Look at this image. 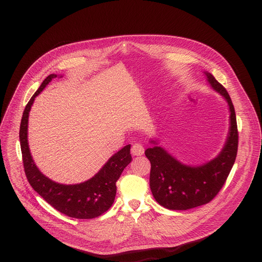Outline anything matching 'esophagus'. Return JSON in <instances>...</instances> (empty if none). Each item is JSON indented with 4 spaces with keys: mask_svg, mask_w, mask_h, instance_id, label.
Listing matches in <instances>:
<instances>
[{
    "mask_svg": "<svg viewBox=\"0 0 262 262\" xmlns=\"http://www.w3.org/2000/svg\"><path fill=\"white\" fill-rule=\"evenodd\" d=\"M130 152L134 156H141L144 154V147L140 143H135L132 146Z\"/></svg>",
    "mask_w": 262,
    "mask_h": 262,
    "instance_id": "34e87169",
    "label": "esophagus"
}]
</instances>
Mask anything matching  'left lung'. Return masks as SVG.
<instances>
[{
	"label": "left lung",
	"mask_w": 262,
	"mask_h": 262,
	"mask_svg": "<svg viewBox=\"0 0 262 262\" xmlns=\"http://www.w3.org/2000/svg\"><path fill=\"white\" fill-rule=\"evenodd\" d=\"M204 74L207 84L228 105L229 127L220 153L209 161L190 166L170 154L155 138L149 139L153 146L145 150L150 162V191L156 202L170 210H187L209 203L223 187L237 156V120L230 96L212 74Z\"/></svg>",
	"instance_id": "8db88e82"
}]
</instances>
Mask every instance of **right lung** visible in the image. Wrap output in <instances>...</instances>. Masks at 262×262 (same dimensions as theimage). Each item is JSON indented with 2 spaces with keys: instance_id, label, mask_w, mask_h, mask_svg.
I'll list each match as a JSON object with an SVG mask.
<instances>
[{
  "instance_id": "1",
  "label": "right lung",
  "mask_w": 262,
  "mask_h": 262,
  "mask_svg": "<svg viewBox=\"0 0 262 262\" xmlns=\"http://www.w3.org/2000/svg\"><path fill=\"white\" fill-rule=\"evenodd\" d=\"M55 77H62V75L50 74L27 103L22 116L19 137L25 175L37 193L59 212L75 219H93L107 211L113 205L117 193L116 183L123 170L132 161L130 144L115 153L88 181L66 185L47 177L35 164L27 140V129L30 112L36 96L42 92Z\"/></svg>"
}]
</instances>
